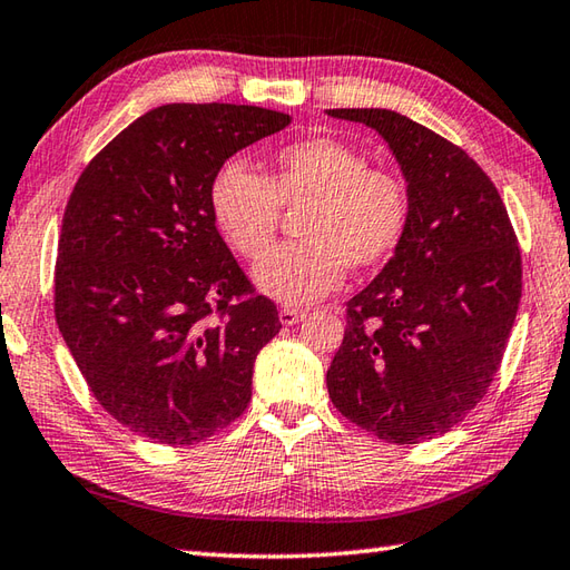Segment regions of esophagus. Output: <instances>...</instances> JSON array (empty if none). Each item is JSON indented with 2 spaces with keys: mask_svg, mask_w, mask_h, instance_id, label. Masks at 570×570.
Returning <instances> with one entry per match:
<instances>
[{
  "mask_svg": "<svg viewBox=\"0 0 570 570\" xmlns=\"http://www.w3.org/2000/svg\"><path fill=\"white\" fill-rule=\"evenodd\" d=\"M304 316H306V311L294 308V306H282V308H278V321H282L284 326H294V323H298Z\"/></svg>",
  "mask_w": 570,
  "mask_h": 570,
  "instance_id": "34e87169",
  "label": "esophagus"
}]
</instances>
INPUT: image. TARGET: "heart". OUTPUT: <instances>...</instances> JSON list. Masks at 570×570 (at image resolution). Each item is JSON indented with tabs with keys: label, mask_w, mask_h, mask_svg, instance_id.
<instances>
[{
	"label": "heart",
	"mask_w": 570,
	"mask_h": 570,
	"mask_svg": "<svg viewBox=\"0 0 570 570\" xmlns=\"http://www.w3.org/2000/svg\"><path fill=\"white\" fill-rule=\"evenodd\" d=\"M282 208L307 209L297 228L305 242L256 264L254 282L282 304L306 306L336 292L345 266L375 269L395 254L410 225V189L363 150L326 136L276 148L262 175L229 160L209 183L212 219L249 262L271 248Z\"/></svg>",
	"instance_id": "1"
}]
</instances>
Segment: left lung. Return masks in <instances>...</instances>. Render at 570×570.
<instances>
[{
  "label": "left lung",
  "instance_id": "8db88e82",
  "mask_svg": "<svg viewBox=\"0 0 570 570\" xmlns=\"http://www.w3.org/2000/svg\"><path fill=\"white\" fill-rule=\"evenodd\" d=\"M328 116L381 132L410 189L403 242L348 301L328 395L353 425L417 444L492 385L519 311V242L494 183L448 138L385 108Z\"/></svg>",
  "mask_w": 570,
  "mask_h": 570
}]
</instances>
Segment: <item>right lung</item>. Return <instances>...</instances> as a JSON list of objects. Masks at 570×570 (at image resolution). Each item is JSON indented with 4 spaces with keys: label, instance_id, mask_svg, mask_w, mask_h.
<instances>
[{
    "label": "right lung",
    "instance_id": "1",
    "mask_svg": "<svg viewBox=\"0 0 570 570\" xmlns=\"http://www.w3.org/2000/svg\"><path fill=\"white\" fill-rule=\"evenodd\" d=\"M288 122L259 106H160L78 177L53 314L98 405L140 438L185 448L249 405L256 353L282 323L219 237L209 183Z\"/></svg>",
    "mask_w": 570,
    "mask_h": 570
}]
</instances>
